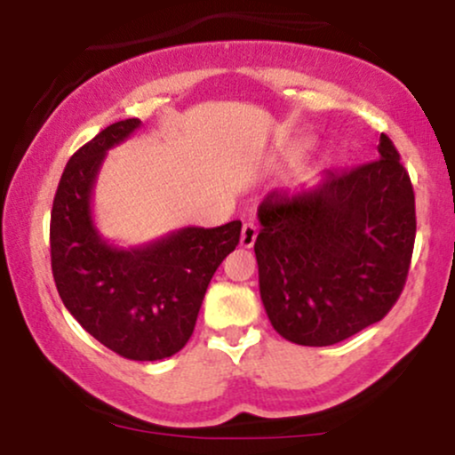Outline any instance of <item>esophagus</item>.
Wrapping results in <instances>:
<instances>
[{
    "label": "esophagus",
    "instance_id": "esophagus-1",
    "mask_svg": "<svg viewBox=\"0 0 455 455\" xmlns=\"http://www.w3.org/2000/svg\"><path fill=\"white\" fill-rule=\"evenodd\" d=\"M257 235H259L257 224L245 222L242 227V239H239V242H242L243 248H252L254 242H257Z\"/></svg>",
    "mask_w": 455,
    "mask_h": 455
}]
</instances>
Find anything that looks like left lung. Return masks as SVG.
Masks as SVG:
<instances>
[{"instance_id":"8db88e82","label":"left lung","mask_w":455,"mask_h":455,"mask_svg":"<svg viewBox=\"0 0 455 455\" xmlns=\"http://www.w3.org/2000/svg\"><path fill=\"white\" fill-rule=\"evenodd\" d=\"M259 289L271 325L301 347H329L374 325L404 289L415 243V195L398 149L325 173L259 205Z\"/></svg>"}]
</instances>
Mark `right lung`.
I'll return each mask as SVG.
<instances>
[{"instance_id": "right-lung-1", "label": "right lung", "mask_w": 455, "mask_h": 455, "mask_svg": "<svg viewBox=\"0 0 455 455\" xmlns=\"http://www.w3.org/2000/svg\"><path fill=\"white\" fill-rule=\"evenodd\" d=\"M137 128V117L111 124L68 160L51 212V267L61 301L87 333L122 357L158 362L190 340L242 222L184 227L130 248L108 243L93 222V188L107 151Z\"/></svg>"}]
</instances>
